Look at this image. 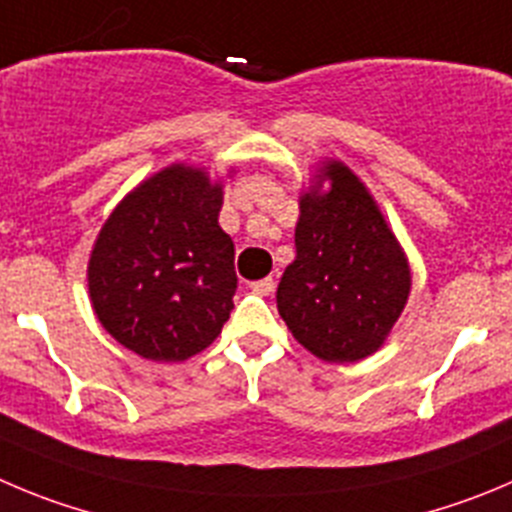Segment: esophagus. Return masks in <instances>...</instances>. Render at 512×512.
<instances>
[{"instance_id": "obj_1", "label": "esophagus", "mask_w": 512, "mask_h": 512, "mask_svg": "<svg viewBox=\"0 0 512 512\" xmlns=\"http://www.w3.org/2000/svg\"><path fill=\"white\" fill-rule=\"evenodd\" d=\"M252 293L257 295H270L272 290H275V283H272V278H265V280H257V283L250 285Z\"/></svg>"}]
</instances>
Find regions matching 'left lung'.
Wrapping results in <instances>:
<instances>
[{
	"instance_id": "left-lung-1",
	"label": "left lung",
	"mask_w": 512,
	"mask_h": 512,
	"mask_svg": "<svg viewBox=\"0 0 512 512\" xmlns=\"http://www.w3.org/2000/svg\"><path fill=\"white\" fill-rule=\"evenodd\" d=\"M409 288L407 257L369 189L341 161L323 164L300 197L295 260L275 295L295 341L328 364L361 361L386 341Z\"/></svg>"
}]
</instances>
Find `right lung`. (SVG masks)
<instances>
[{"label": "right lung", "instance_id": "right-lung-1", "mask_svg": "<svg viewBox=\"0 0 512 512\" xmlns=\"http://www.w3.org/2000/svg\"><path fill=\"white\" fill-rule=\"evenodd\" d=\"M222 184L171 164L113 209L88 262L98 321L128 351L186 361L222 333L237 290Z\"/></svg>", "mask_w": 512, "mask_h": 512}]
</instances>
